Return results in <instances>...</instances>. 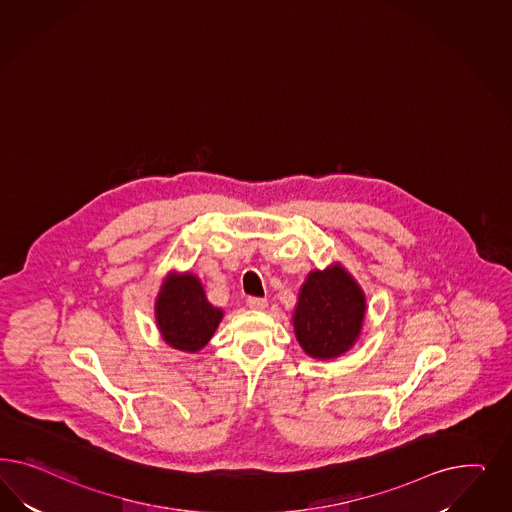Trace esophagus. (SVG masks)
Returning <instances> with one entry per match:
<instances>
[{
    "mask_svg": "<svg viewBox=\"0 0 512 512\" xmlns=\"http://www.w3.org/2000/svg\"><path fill=\"white\" fill-rule=\"evenodd\" d=\"M249 310H264L266 308V298H259V296H248L246 300Z\"/></svg>",
    "mask_w": 512,
    "mask_h": 512,
    "instance_id": "34e87169",
    "label": "esophagus"
}]
</instances>
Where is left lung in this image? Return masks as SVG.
<instances>
[{
    "label": "left lung",
    "mask_w": 512,
    "mask_h": 512,
    "mask_svg": "<svg viewBox=\"0 0 512 512\" xmlns=\"http://www.w3.org/2000/svg\"><path fill=\"white\" fill-rule=\"evenodd\" d=\"M364 310V295L343 268L315 270L298 296L296 338L310 357H338L357 340Z\"/></svg>",
    "instance_id": "8db88e82"
}]
</instances>
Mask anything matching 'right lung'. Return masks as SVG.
Returning <instances> with one entry per match:
<instances>
[{"instance_id":"obj_1","label":"right lung","mask_w":512,"mask_h":512,"mask_svg":"<svg viewBox=\"0 0 512 512\" xmlns=\"http://www.w3.org/2000/svg\"><path fill=\"white\" fill-rule=\"evenodd\" d=\"M157 325L163 340L174 349L195 353L214 336L223 311L204 295L201 281L191 276H171L155 304Z\"/></svg>"}]
</instances>
